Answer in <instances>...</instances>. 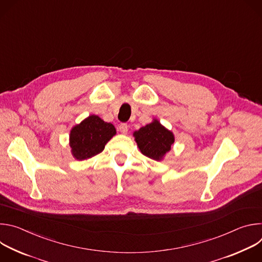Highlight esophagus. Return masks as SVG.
<instances>
[{"instance_id": "esophagus-1", "label": "esophagus", "mask_w": 262, "mask_h": 262, "mask_svg": "<svg viewBox=\"0 0 262 262\" xmlns=\"http://www.w3.org/2000/svg\"><path fill=\"white\" fill-rule=\"evenodd\" d=\"M119 130H120L121 134L126 135L127 132H128V126H127V124H126V123H121V124L119 125Z\"/></svg>"}]
</instances>
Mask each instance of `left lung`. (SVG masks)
Returning <instances> with one entry per match:
<instances>
[{
  "instance_id": "1",
  "label": "left lung",
  "mask_w": 262,
  "mask_h": 262,
  "mask_svg": "<svg viewBox=\"0 0 262 262\" xmlns=\"http://www.w3.org/2000/svg\"><path fill=\"white\" fill-rule=\"evenodd\" d=\"M135 141L140 151L147 158L162 161L170 152L174 143V134L166 128L158 119L134 132Z\"/></svg>"
}]
</instances>
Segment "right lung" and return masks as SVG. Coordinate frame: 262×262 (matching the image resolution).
<instances>
[{
	"instance_id": "add662e5",
	"label": "right lung",
	"mask_w": 262,
	"mask_h": 262,
	"mask_svg": "<svg viewBox=\"0 0 262 262\" xmlns=\"http://www.w3.org/2000/svg\"><path fill=\"white\" fill-rule=\"evenodd\" d=\"M115 135L116 128L113 124L104 122L97 115H90L70 130L71 155L78 161L88 160L100 154Z\"/></svg>"
}]
</instances>
